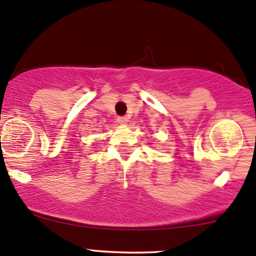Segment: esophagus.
Returning a JSON list of instances; mask_svg holds the SVG:
<instances>
[{"mask_svg":"<svg viewBox=\"0 0 256 256\" xmlns=\"http://www.w3.org/2000/svg\"><path fill=\"white\" fill-rule=\"evenodd\" d=\"M116 122L119 124H126V122H128V118H126V116H118Z\"/></svg>","mask_w":256,"mask_h":256,"instance_id":"esophagus-1","label":"esophagus"}]
</instances>
